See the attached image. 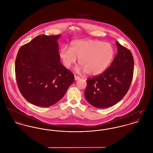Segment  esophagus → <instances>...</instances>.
<instances>
[{
    "label": "esophagus",
    "instance_id": "obj_1",
    "mask_svg": "<svg viewBox=\"0 0 153 153\" xmlns=\"http://www.w3.org/2000/svg\"><path fill=\"white\" fill-rule=\"evenodd\" d=\"M74 78H75V81H77V80H79L81 78L79 77V76H76V75H74Z\"/></svg>",
    "mask_w": 153,
    "mask_h": 153
}]
</instances>
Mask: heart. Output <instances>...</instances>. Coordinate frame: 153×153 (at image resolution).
Instances as JSON below:
<instances>
[{"instance_id": "1", "label": "heart", "mask_w": 153, "mask_h": 153, "mask_svg": "<svg viewBox=\"0 0 153 153\" xmlns=\"http://www.w3.org/2000/svg\"><path fill=\"white\" fill-rule=\"evenodd\" d=\"M114 56L112 45L97 40H80L73 42L71 49L62 47L59 56L67 68L79 59L81 70L90 76L103 73L111 64Z\"/></svg>"}]
</instances>
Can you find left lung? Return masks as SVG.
Here are the masks:
<instances>
[{
    "mask_svg": "<svg viewBox=\"0 0 153 153\" xmlns=\"http://www.w3.org/2000/svg\"><path fill=\"white\" fill-rule=\"evenodd\" d=\"M117 54L110 67L102 74L88 78L85 97L89 103L97 108H106L120 101L127 94L134 71L131 53L116 42Z\"/></svg>",
    "mask_w": 153,
    "mask_h": 153,
    "instance_id": "1",
    "label": "left lung"
}]
</instances>
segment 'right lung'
<instances>
[{"mask_svg":"<svg viewBox=\"0 0 153 153\" xmlns=\"http://www.w3.org/2000/svg\"><path fill=\"white\" fill-rule=\"evenodd\" d=\"M42 34L22 45L15 62L16 81L28 102L41 107L54 105L65 94L74 74L61 64L58 39Z\"/></svg>","mask_w":153,"mask_h":153,"instance_id":"obj_1","label":"right lung"}]
</instances>
